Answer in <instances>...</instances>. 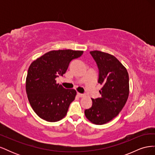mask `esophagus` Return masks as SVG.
Segmentation results:
<instances>
[{"instance_id":"1","label":"esophagus","mask_w":155,"mask_h":155,"mask_svg":"<svg viewBox=\"0 0 155 155\" xmlns=\"http://www.w3.org/2000/svg\"><path fill=\"white\" fill-rule=\"evenodd\" d=\"M77 95H78L79 97H84V96H85V94H83L79 93V92H78V93H77Z\"/></svg>"}]
</instances>
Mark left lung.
Instances as JSON below:
<instances>
[{"mask_svg": "<svg viewBox=\"0 0 155 155\" xmlns=\"http://www.w3.org/2000/svg\"><path fill=\"white\" fill-rule=\"evenodd\" d=\"M90 53L99 68L101 96L92 99V105L85 110V114L92 124L103 125L118 116L125 106L129 94V74L114 55L98 50Z\"/></svg>", "mask_w": 155, "mask_h": 155, "instance_id": "8db88e82", "label": "left lung"}]
</instances>
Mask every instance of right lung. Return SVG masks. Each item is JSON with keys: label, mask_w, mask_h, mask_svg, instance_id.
I'll use <instances>...</instances> for the list:
<instances>
[{"label": "right lung", "mask_w": 155, "mask_h": 155, "mask_svg": "<svg viewBox=\"0 0 155 155\" xmlns=\"http://www.w3.org/2000/svg\"><path fill=\"white\" fill-rule=\"evenodd\" d=\"M83 51L51 50L33 61L26 79V91L30 104L41 118L55 122L66 116L76 91L65 89L55 78L65 74L70 61L81 56Z\"/></svg>", "instance_id": "obj_1"}]
</instances>
